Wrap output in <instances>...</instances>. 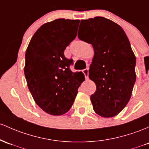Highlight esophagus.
<instances>
[{
	"label": "esophagus",
	"instance_id": "obj_1",
	"mask_svg": "<svg viewBox=\"0 0 149 149\" xmlns=\"http://www.w3.org/2000/svg\"><path fill=\"white\" fill-rule=\"evenodd\" d=\"M83 72V73H84L86 79H88V68H86V69H84Z\"/></svg>",
	"mask_w": 149,
	"mask_h": 149
}]
</instances>
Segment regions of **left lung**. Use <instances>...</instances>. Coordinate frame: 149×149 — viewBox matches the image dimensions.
<instances>
[{
    "instance_id": "left-lung-1",
    "label": "left lung",
    "mask_w": 149,
    "mask_h": 149,
    "mask_svg": "<svg viewBox=\"0 0 149 149\" xmlns=\"http://www.w3.org/2000/svg\"><path fill=\"white\" fill-rule=\"evenodd\" d=\"M80 26L82 34L78 33V38L94 49L88 71L96 85L91 96L93 109L101 117H114L132 96L136 78L135 55L125 31L113 21L95 17L81 20Z\"/></svg>"
}]
</instances>
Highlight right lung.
<instances>
[{
  "label": "right lung",
  "mask_w": 149,
  "mask_h": 149,
  "mask_svg": "<svg viewBox=\"0 0 149 149\" xmlns=\"http://www.w3.org/2000/svg\"><path fill=\"white\" fill-rule=\"evenodd\" d=\"M78 19H56L42 24L31 39L25 53L24 73L36 104L47 113L59 116L71 109L85 76L72 72L73 60L64 56L76 37Z\"/></svg>",
  "instance_id": "add662e5"
}]
</instances>
